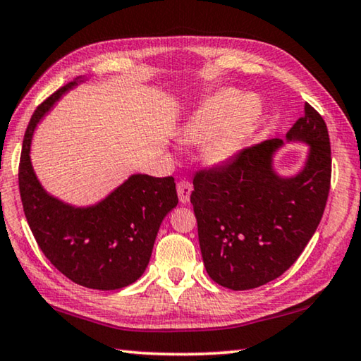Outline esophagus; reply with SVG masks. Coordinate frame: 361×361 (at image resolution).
I'll list each match as a JSON object with an SVG mask.
<instances>
[{
	"label": "esophagus",
	"instance_id": "esophagus-1",
	"mask_svg": "<svg viewBox=\"0 0 361 361\" xmlns=\"http://www.w3.org/2000/svg\"><path fill=\"white\" fill-rule=\"evenodd\" d=\"M176 191H178V197L181 204H186L190 201L191 191H192V185L188 180H180L176 183Z\"/></svg>",
	"mask_w": 361,
	"mask_h": 361
}]
</instances>
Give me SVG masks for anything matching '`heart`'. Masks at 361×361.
<instances>
[{
  "label": "heart",
  "mask_w": 361,
  "mask_h": 361,
  "mask_svg": "<svg viewBox=\"0 0 361 361\" xmlns=\"http://www.w3.org/2000/svg\"><path fill=\"white\" fill-rule=\"evenodd\" d=\"M260 106L252 96H244L234 90H223L205 102L186 130L188 140L209 138L221 129L212 141L207 156L214 162H225L241 147L245 136L259 118Z\"/></svg>",
  "instance_id": "obj_1"
}]
</instances>
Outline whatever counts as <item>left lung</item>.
Returning <instances> with one entry per match:
<instances>
[{"instance_id":"obj_1","label":"left lung","mask_w":361,"mask_h":361,"mask_svg":"<svg viewBox=\"0 0 361 361\" xmlns=\"http://www.w3.org/2000/svg\"><path fill=\"white\" fill-rule=\"evenodd\" d=\"M288 140L310 145L294 178L271 170L273 138L194 175L191 204L205 270L223 288L254 289L273 281L304 252L322 221L331 188L328 127L305 102Z\"/></svg>"}]
</instances>
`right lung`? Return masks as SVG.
Here are the masks:
<instances>
[{"instance_id": "obj_1", "label": "right lung", "mask_w": 361, "mask_h": 361, "mask_svg": "<svg viewBox=\"0 0 361 361\" xmlns=\"http://www.w3.org/2000/svg\"><path fill=\"white\" fill-rule=\"evenodd\" d=\"M73 85L54 91L28 122L19 162L22 207L38 247L64 276L90 289H122L145 273L160 223L178 204L175 180L133 175L88 209H73L48 196L28 156L32 135L44 112Z\"/></svg>"}]
</instances>
